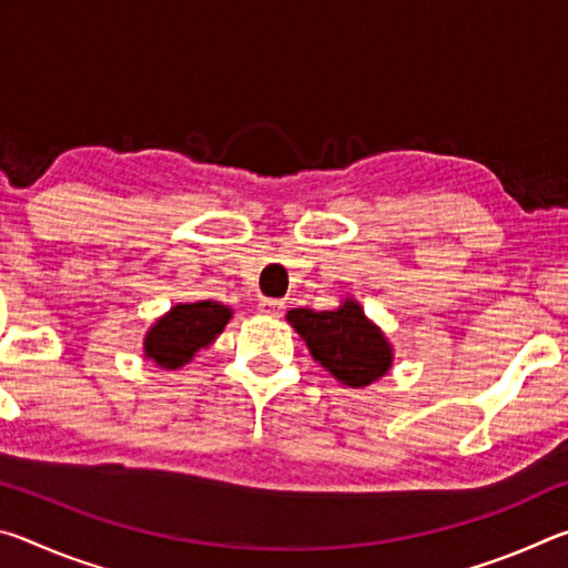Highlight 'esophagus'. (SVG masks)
Instances as JSON below:
<instances>
[{"label":"esophagus","instance_id":"1","mask_svg":"<svg viewBox=\"0 0 568 568\" xmlns=\"http://www.w3.org/2000/svg\"><path fill=\"white\" fill-rule=\"evenodd\" d=\"M283 307H285V303H281V301H261L257 311H261L263 315H281Z\"/></svg>","mask_w":568,"mask_h":568}]
</instances>
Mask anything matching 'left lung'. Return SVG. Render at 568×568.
Masks as SVG:
<instances>
[{"instance_id":"1","label":"left lung","mask_w":568,"mask_h":568,"mask_svg":"<svg viewBox=\"0 0 568 568\" xmlns=\"http://www.w3.org/2000/svg\"><path fill=\"white\" fill-rule=\"evenodd\" d=\"M287 323L305 341L307 351L343 386L363 388L386 376L393 365V348L376 323L365 318L353 297L333 311L293 307Z\"/></svg>"}]
</instances>
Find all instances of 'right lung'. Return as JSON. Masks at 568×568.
<instances>
[{
    "mask_svg": "<svg viewBox=\"0 0 568 568\" xmlns=\"http://www.w3.org/2000/svg\"><path fill=\"white\" fill-rule=\"evenodd\" d=\"M230 318L233 311L217 301L178 303L148 331L145 358L158 368L175 371L195 358L200 348H207L223 333Z\"/></svg>",
    "mask_w": 568,
    "mask_h": 568,
    "instance_id": "obj_1",
    "label": "right lung"
}]
</instances>
